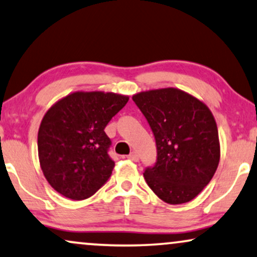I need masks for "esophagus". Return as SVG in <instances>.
I'll return each instance as SVG.
<instances>
[{
    "mask_svg": "<svg viewBox=\"0 0 257 257\" xmlns=\"http://www.w3.org/2000/svg\"><path fill=\"white\" fill-rule=\"evenodd\" d=\"M127 158L130 161H135V162H137V161L139 160V156H138L137 153H135V151H134V153H131L128 155Z\"/></svg>",
    "mask_w": 257,
    "mask_h": 257,
    "instance_id": "obj_1",
    "label": "esophagus"
}]
</instances>
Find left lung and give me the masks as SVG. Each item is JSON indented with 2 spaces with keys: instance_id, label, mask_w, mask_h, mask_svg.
<instances>
[{
  "instance_id": "8db88e82",
  "label": "left lung",
  "mask_w": 257,
  "mask_h": 257,
  "mask_svg": "<svg viewBox=\"0 0 257 257\" xmlns=\"http://www.w3.org/2000/svg\"><path fill=\"white\" fill-rule=\"evenodd\" d=\"M153 130L157 162L143 174L161 200L185 204L216 173L220 143L216 120L205 102L177 88L139 91L132 96Z\"/></svg>"
}]
</instances>
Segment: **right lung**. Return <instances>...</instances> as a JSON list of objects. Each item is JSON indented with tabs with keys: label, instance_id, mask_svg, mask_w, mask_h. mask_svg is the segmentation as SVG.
Segmentation results:
<instances>
[{
	"label": "right lung",
	"instance_id": "right-lung-1",
	"mask_svg": "<svg viewBox=\"0 0 257 257\" xmlns=\"http://www.w3.org/2000/svg\"><path fill=\"white\" fill-rule=\"evenodd\" d=\"M127 95L74 91L47 109L38 131V156L55 191L72 200L94 194L109 179L114 162L104 127L127 103Z\"/></svg>",
	"mask_w": 257,
	"mask_h": 257
}]
</instances>
